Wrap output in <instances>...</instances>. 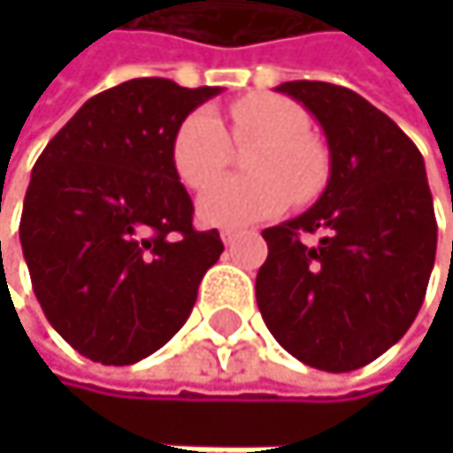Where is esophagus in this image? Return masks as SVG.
Masks as SVG:
<instances>
[{"label":"esophagus","mask_w":453,"mask_h":453,"mask_svg":"<svg viewBox=\"0 0 453 453\" xmlns=\"http://www.w3.org/2000/svg\"><path fill=\"white\" fill-rule=\"evenodd\" d=\"M219 236H222V244H225V247H234V244H236V242L242 239V231H234V228H225V231H222Z\"/></svg>","instance_id":"34e87169"}]
</instances>
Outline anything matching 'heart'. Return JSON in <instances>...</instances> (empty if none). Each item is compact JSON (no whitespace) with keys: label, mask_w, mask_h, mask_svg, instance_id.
Returning <instances> with one entry per match:
<instances>
[{"label":"heart","mask_w":453,"mask_h":453,"mask_svg":"<svg viewBox=\"0 0 453 453\" xmlns=\"http://www.w3.org/2000/svg\"><path fill=\"white\" fill-rule=\"evenodd\" d=\"M307 111L280 95H247L228 108L227 141L222 121L198 108L181 119L171 138V165L187 189H203L230 159V143L251 145L250 180H226L198 201V219L211 228H244L315 201L328 181V149L307 133Z\"/></svg>","instance_id":"1"}]
</instances>
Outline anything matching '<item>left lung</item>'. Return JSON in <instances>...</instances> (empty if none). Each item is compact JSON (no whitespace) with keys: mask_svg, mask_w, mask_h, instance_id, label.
<instances>
[{"mask_svg":"<svg viewBox=\"0 0 453 453\" xmlns=\"http://www.w3.org/2000/svg\"><path fill=\"white\" fill-rule=\"evenodd\" d=\"M277 92L318 119L332 176L312 209L264 231L257 310L290 356L350 372L403 340L421 310L438 247L424 157L345 86L288 81Z\"/></svg>","mask_w":453,"mask_h":453,"instance_id":"8db88e82","label":"left lung"}]
</instances>
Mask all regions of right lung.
<instances>
[{"label": "right lung", "instance_id": "obj_1", "mask_svg": "<svg viewBox=\"0 0 453 453\" xmlns=\"http://www.w3.org/2000/svg\"><path fill=\"white\" fill-rule=\"evenodd\" d=\"M219 95L133 78L86 100L35 163L21 214L32 288L86 358L125 367L160 350L217 264V231L193 228L171 165L181 119Z\"/></svg>", "mask_w": 453, "mask_h": 453}]
</instances>
